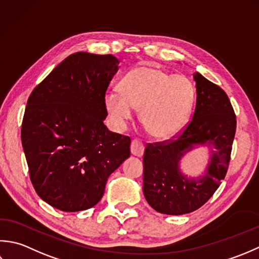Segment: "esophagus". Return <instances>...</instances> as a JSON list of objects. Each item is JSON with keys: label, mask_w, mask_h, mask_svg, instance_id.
Masks as SVG:
<instances>
[{"label": "esophagus", "mask_w": 259, "mask_h": 259, "mask_svg": "<svg viewBox=\"0 0 259 259\" xmlns=\"http://www.w3.org/2000/svg\"><path fill=\"white\" fill-rule=\"evenodd\" d=\"M131 152L135 156H142L144 152V144L139 140H133L131 143Z\"/></svg>", "instance_id": "obj_1"}]
</instances>
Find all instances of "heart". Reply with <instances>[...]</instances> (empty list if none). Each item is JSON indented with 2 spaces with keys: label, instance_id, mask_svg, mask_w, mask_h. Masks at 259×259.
I'll list each match as a JSON object with an SVG mask.
<instances>
[{
  "label": "heart",
  "instance_id": "obj_1",
  "mask_svg": "<svg viewBox=\"0 0 259 259\" xmlns=\"http://www.w3.org/2000/svg\"><path fill=\"white\" fill-rule=\"evenodd\" d=\"M196 100V88L186 76L171 75L140 66L123 77L118 89L105 95V107L117 130H122L140 108V119L149 134L168 139L186 125Z\"/></svg>",
  "mask_w": 259,
  "mask_h": 259
}]
</instances>
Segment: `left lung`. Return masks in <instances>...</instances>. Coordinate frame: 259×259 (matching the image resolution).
I'll use <instances>...</instances> for the list:
<instances>
[{
    "label": "left lung",
    "mask_w": 259,
    "mask_h": 259,
    "mask_svg": "<svg viewBox=\"0 0 259 259\" xmlns=\"http://www.w3.org/2000/svg\"><path fill=\"white\" fill-rule=\"evenodd\" d=\"M197 103L192 119L173 139L147 144L143 155V192L157 212L184 214L208 201L228 171L236 133V115L231 103L218 85L199 72L193 73ZM196 144L216 147L207 173L194 181L178 170V161Z\"/></svg>",
    "instance_id": "left-lung-1"
}]
</instances>
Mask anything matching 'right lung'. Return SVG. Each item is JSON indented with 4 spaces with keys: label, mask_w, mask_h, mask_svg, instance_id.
<instances>
[{
    "label": "right lung",
    "mask_w": 259,
    "mask_h": 259,
    "mask_svg": "<svg viewBox=\"0 0 259 259\" xmlns=\"http://www.w3.org/2000/svg\"><path fill=\"white\" fill-rule=\"evenodd\" d=\"M112 55L76 52L28 99L21 141L38 196L67 212L102 199L107 179L131 155V139L108 131L105 95L118 70Z\"/></svg>",
    "instance_id": "obj_1"
}]
</instances>
